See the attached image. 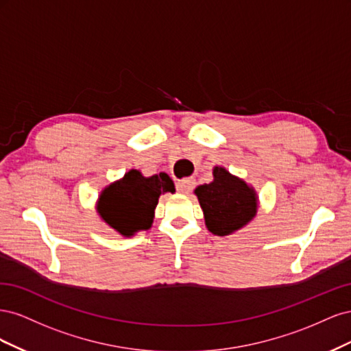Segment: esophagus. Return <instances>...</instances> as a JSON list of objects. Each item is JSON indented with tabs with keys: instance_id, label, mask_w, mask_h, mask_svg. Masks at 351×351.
Masks as SVG:
<instances>
[{
	"instance_id": "34e87169",
	"label": "esophagus",
	"mask_w": 351,
	"mask_h": 351,
	"mask_svg": "<svg viewBox=\"0 0 351 351\" xmlns=\"http://www.w3.org/2000/svg\"><path fill=\"white\" fill-rule=\"evenodd\" d=\"M195 187V180L193 178H184V180H180L177 183V192L178 193H183L187 195L193 190Z\"/></svg>"
}]
</instances>
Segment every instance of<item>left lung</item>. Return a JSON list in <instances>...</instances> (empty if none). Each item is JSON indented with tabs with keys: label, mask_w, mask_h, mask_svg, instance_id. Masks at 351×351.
Segmentation results:
<instances>
[{
	"label": "left lung",
	"mask_w": 351,
	"mask_h": 351,
	"mask_svg": "<svg viewBox=\"0 0 351 351\" xmlns=\"http://www.w3.org/2000/svg\"><path fill=\"white\" fill-rule=\"evenodd\" d=\"M195 195L204 210L206 228L215 236L232 234L256 215V192L222 167L214 168V182L197 186Z\"/></svg>",
	"instance_id": "left-lung-1"
}]
</instances>
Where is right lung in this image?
<instances>
[{
	"mask_svg": "<svg viewBox=\"0 0 351 351\" xmlns=\"http://www.w3.org/2000/svg\"><path fill=\"white\" fill-rule=\"evenodd\" d=\"M167 192L173 193L176 189L165 173L143 177L137 169H130L119 182L102 190L99 215L121 236L130 237L137 231L151 228L158 199Z\"/></svg>",
	"mask_w": 351,
	"mask_h": 351,
	"instance_id": "1",
	"label": "right lung"
}]
</instances>
